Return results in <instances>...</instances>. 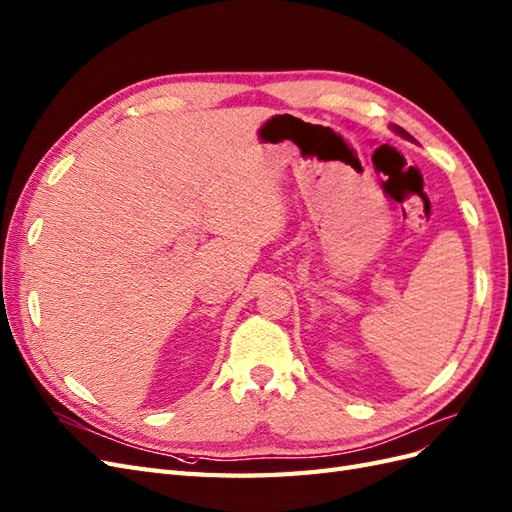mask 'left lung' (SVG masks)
<instances>
[{
    "mask_svg": "<svg viewBox=\"0 0 512 512\" xmlns=\"http://www.w3.org/2000/svg\"><path fill=\"white\" fill-rule=\"evenodd\" d=\"M397 133H401V135H403V137H407V139H412V137H410V135H407V133H405V130H403V128H399V126H397Z\"/></svg>",
    "mask_w": 512,
    "mask_h": 512,
    "instance_id": "left-lung-1",
    "label": "left lung"
}]
</instances>
